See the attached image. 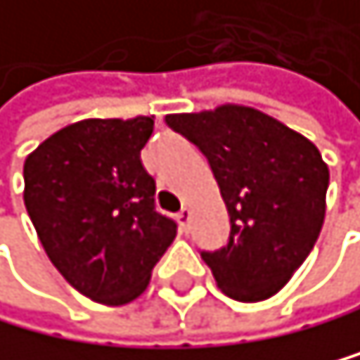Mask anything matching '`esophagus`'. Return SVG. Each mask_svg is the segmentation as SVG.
I'll list each match as a JSON object with an SVG mask.
<instances>
[{"label":"esophagus","instance_id":"esophagus-1","mask_svg":"<svg viewBox=\"0 0 360 360\" xmlns=\"http://www.w3.org/2000/svg\"><path fill=\"white\" fill-rule=\"evenodd\" d=\"M176 220H179V224H181V229L188 231V224H191V211H188V208H181L176 215Z\"/></svg>","mask_w":360,"mask_h":360}]
</instances>
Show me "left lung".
<instances>
[{"instance_id": "1", "label": "left lung", "mask_w": 360, "mask_h": 360, "mask_svg": "<svg viewBox=\"0 0 360 360\" xmlns=\"http://www.w3.org/2000/svg\"><path fill=\"white\" fill-rule=\"evenodd\" d=\"M206 156L229 213V238L202 252L238 302L279 292L311 254L324 222L329 167L311 140L247 106L165 115Z\"/></svg>"}]
</instances>
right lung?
I'll return each mask as SVG.
<instances>
[{
	"label": "right lung",
	"instance_id": "1",
	"mask_svg": "<svg viewBox=\"0 0 360 360\" xmlns=\"http://www.w3.org/2000/svg\"><path fill=\"white\" fill-rule=\"evenodd\" d=\"M152 117L81 120L24 161V206L49 261L92 302L122 306L147 288L176 222L156 211L140 163Z\"/></svg>",
	"mask_w": 360,
	"mask_h": 360
}]
</instances>
